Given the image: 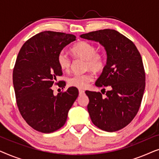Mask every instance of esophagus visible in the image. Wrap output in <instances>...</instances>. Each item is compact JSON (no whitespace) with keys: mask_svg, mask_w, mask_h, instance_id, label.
<instances>
[{"mask_svg":"<svg viewBox=\"0 0 159 159\" xmlns=\"http://www.w3.org/2000/svg\"><path fill=\"white\" fill-rule=\"evenodd\" d=\"M79 94L80 95H82L84 94V91L83 90H79Z\"/></svg>","mask_w":159,"mask_h":159,"instance_id":"esophagus-1","label":"esophagus"}]
</instances>
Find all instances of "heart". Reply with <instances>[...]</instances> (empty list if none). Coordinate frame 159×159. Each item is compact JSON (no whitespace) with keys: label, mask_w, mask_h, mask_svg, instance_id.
<instances>
[{"label":"heart","mask_w":159,"mask_h":159,"mask_svg":"<svg viewBox=\"0 0 159 159\" xmlns=\"http://www.w3.org/2000/svg\"><path fill=\"white\" fill-rule=\"evenodd\" d=\"M71 52L77 57L86 60V69L98 72L103 69L105 58L103 54L98 53L97 48L93 43L80 41L71 48ZM58 66L63 71H68L71 66V60L66 52L61 51L57 56ZM93 80L91 73L75 74L68 78L69 85L77 88H84Z\"/></svg>","instance_id":"b5f03b06"}]
</instances>
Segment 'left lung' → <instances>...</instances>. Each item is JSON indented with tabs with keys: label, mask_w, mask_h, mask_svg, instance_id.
Here are the masks:
<instances>
[{
	"label": "left lung",
	"mask_w": 159,
	"mask_h": 159,
	"mask_svg": "<svg viewBox=\"0 0 159 159\" xmlns=\"http://www.w3.org/2000/svg\"><path fill=\"white\" fill-rule=\"evenodd\" d=\"M80 37L98 42L107 54L106 64L95 85L111 90L106 97L100 92H85L91 121L104 131H118L131 122L142 101L145 74L140 53L129 39L114 30H98Z\"/></svg>",
	"instance_id": "1"
}]
</instances>
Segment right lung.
I'll return each mask as SVG.
<instances>
[{
	"instance_id": "obj_1",
	"label": "right lung",
	"mask_w": 159,
	"mask_h": 159,
	"mask_svg": "<svg viewBox=\"0 0 159 159\" xmlns=\"http://www.w3.org/2000/svg\"><path fill=\"white\" fill-rule=\"evenodd\" d=\"M76 36L45 31L29 39L19 52L13 71L16 104L21 116L30 127L51 133L66 123L68 112L79 95L75 87L54 95L51 87L62 75L57 56ZM59 87L66 83L60 81Z\"/></svg>"
}]
</instances>
